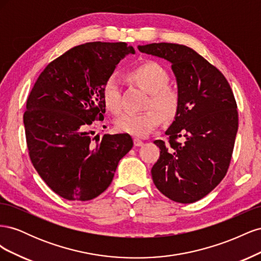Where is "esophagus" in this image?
<instances>
[{
    "label": "esophagus",
    "instance_id": "1",
    "mask_svg": "<svg viewBox=\"0 0 261 261\" xmlns=\"http://www.w3.org/2000/svg\"><path fill=\"white\" fill-rule=\"evenodd\" d=\"M134 145H135L136 147H140L144 145V141L140 140L139 138H134Z\"/></svg>",
    "mask_w": 261,
    "mask_h": 261
}]
</instances>
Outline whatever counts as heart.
<instances>
[{"label": "heart", "mask_w": 261, "mask_h": 261, "mask_svg": "<svg viewBox=\"0 0 261 261\" xmlns=\"http://www.w3.org/2000/svg\"><path fill=\"white\" fill-rule=\"evenodd\" d=\"M128 76L130 80L149 92L147 106H153L170 120L177 112L178 96L169 88V74L161 65L154 62H145L133 67ZM102 101L105 107L113 113H118L122 109L120 81L116 75H110L102 86ZM154 109H148L144 112H125L116 118L115 126L118 132L129 134L136 137H146L160 125L162 117Z\"/></svg>", "instance_id": "heart-1"}]
</instances>
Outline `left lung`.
<instances>
[{"mask_svg":"<svg viewBox=\"0 0 261 261\" xmlns=\"http://www.w3.org/2000/svg\"><path fill=\"white\" fill-rule=\"evenodd\" d=\"M138 50L168 61L177 85V112L165 130L169 143L154 140L161 151L151 169L153 183L173 201L195 202L217 187L230 165L239 128L233 91L218 68L186 45L150 43Z\"/></svg>","mask_w":261,"mask_h":261,"instance_id":"left-lung-1","label":"left lung"}]
</instances>
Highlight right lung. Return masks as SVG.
Wrapping results in <instances>:
<instances>
[{
    "label": "right lung",
    "mask_w": 261,
    "mask_h": 261,
    "mask_svg": "<svg viewBox=\"0 0 261 261\" xmlns=\"http://www.w3.org/2000/svg\"><path fill=\"white\" fill-rule=\"evenodd\" d=\"M128 54L135 49L125 42L74 46L43 69L27 99L30 160L44 183L67 200H91L103 193L134 145L128 134H106L92 147L90 135L91 124L106 113L102 86Z\"/></svg>",
    "instance_id": "right-lung-1"
}]
</instances>
